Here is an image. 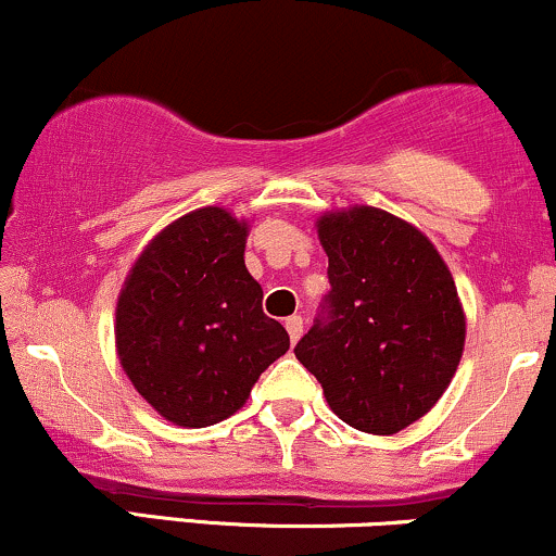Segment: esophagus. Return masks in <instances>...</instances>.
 Listing matches in <instances>:
<instances>
[{
	"instance_id": "obj_1",
	"label": "esophagus",
	"mask_w": 556,
	"mask_h": 556,
	"mask_svg": "<svg viewBox=\"0 0 556 556\" xmlns=\"http://www.w3.org/2000/svg\"><path fill=\"white\" fill-rule=\"evenodd\" d=\"M285 327H287V334H290V340L298 342L300 334H303V318H300V316H290V318H287V321H285Z\"/></svg>"
}]
</instances>
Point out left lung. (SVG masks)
Wrapping results in <instances>:
<instances>
[{
    "label": "left lung",
    "mask_w": 556,
    "mask_h": 556,
    "mask_svg": "<svg viewBox=\"0 0 556 556\" xmlns=\"http://www.w3.org/2000/svg\"><path fill=\"white\" fill-rule=\"evenodd\" d=\"M331 290L295 358L331 410L366 433H397L431 410L463 358L455 279L426 235L374 206L318 219Z\"/></svg>",
    "instance_id": "1"
}]
</instances>
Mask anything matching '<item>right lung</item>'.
<instances>
[{
  "mask_svg": "<svg viewBox=\"0 0 556 556\" xmlns=\"http://www.w3.org/2000/svg\"><path fill=\"white\" fill-rule=\"evenodd\" d=\"M245 222L198 208L159 232L117 300V353L140 397L177 426L203 429L240 410L290 348L245 269Z\"/></svg>",
  "mask_w": 556,
  "mask_h": 556,
  "instance_id": "right-lung-1",
  "label": "right lung"
}]
</instances>
